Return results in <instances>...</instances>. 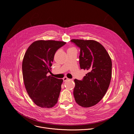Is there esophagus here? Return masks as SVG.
<instances>
[{
    "label": "esophagus",
    "instance_id": "34e87169",
    "mask_svg": "<svg viewBox=\"0 0 134 134\" xmlns=\"http://www.w3.org/2000/svg\"><path fill=\"white\" fill-rule=\"evenodd\" d=\"M63 79V81H64V82H66V81H67L70 80V79H68L67 77H64Z\"/></svg>",
    "mask_w": 134,
    "mask_h": 134
}]
</instances>
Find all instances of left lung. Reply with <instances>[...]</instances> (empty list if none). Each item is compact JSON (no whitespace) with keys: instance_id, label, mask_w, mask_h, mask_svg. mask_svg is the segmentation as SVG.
Returning a JSON list of instances; mask_svg holds the SVG:
<instances>
[{"instance_id":"left-lung-1","label":"left lung","mask_w":134,"mask_h":134,"mask_svg":"<svg viewBox=\"0 0 134 134\" xmlns=\"http://www.w3.org/2000/svg\"><path fill=\"white\" fill-rule=\"evenodd\" d=\"M71 42L80 48V67L88 71L82 81L74 80V98L80 106L91 107L102 100L109 88L111 59L104 47L96 41L72 39Z\"/></svg>"}]
</instances>
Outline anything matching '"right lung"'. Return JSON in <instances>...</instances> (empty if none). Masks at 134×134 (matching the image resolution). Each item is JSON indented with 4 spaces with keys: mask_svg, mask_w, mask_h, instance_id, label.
Masks as SVG:
<instances>
[{
    "mask_svg": "<svg viewBox=\"0 0 134 134\" xmlns=\"http://www.w3.org/2000/svg\"><path fill=\"white\" fill-rule=\"evenodd\" d=\"M66 43L54 40H38L27 48L23 60L22 71L26 90L37 106L50 108L58 102L62 79L47 76L57 50Z\"/></svg>",
    "mask_w": 134,
    "mask_h": 134,
    "instance_id": "1",
    "label": "right lung"
}]
</instances>
